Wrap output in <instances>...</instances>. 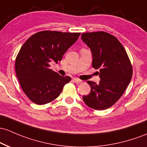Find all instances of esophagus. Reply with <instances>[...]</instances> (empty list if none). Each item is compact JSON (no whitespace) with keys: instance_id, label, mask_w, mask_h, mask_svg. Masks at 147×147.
Returning <instances> with one entry per match:
<instances>
[{"instance_id":"34e87169","label":"esophagus","mask_w":147,"mask_h":147,"mask_svg":"<svg viewBox=\"0 0 147 147\" xmlns=\"http://www.w3.org/2000/svg\"><path fill=\"white\" fill-rule=\"evenodd\" d=\"M73 81L75 82V83H77V84H80V83H81V82H82V80H79V79H77V78H74V79H73Z\"/></svg>"}]
</instances>
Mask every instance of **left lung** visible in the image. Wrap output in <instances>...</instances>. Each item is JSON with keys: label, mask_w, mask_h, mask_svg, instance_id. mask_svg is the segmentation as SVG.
Wrapping results in <instances>:
<instances>
[{"label": "left lung", "mask_w": 147, "mask_h": 147, "mask_svg": "<svg viewBox=\"0 0 147 147\" xmlns=\"http://www.w3.org/2000/svg\"><path fill=\"white\" fill-rule=\"evenodd\" d=\"M82 40L91 49L92 66L99 69V84L88 81L91 86L83 100L88 107L104 110L121 97L130 84L133 67L125 49L117 38L106 32L82 34Z\"/></svg>", "instance_id": "left-lung-1"}]
</instances>
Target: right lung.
I'll return each mask as SVG.
<instances>
[{"label": "right lung", "instance_id": "add662e5", "mask_svg": "<svg viewBox=\"0 0 147 147\" xmlns=\"http://www.w3.org/2000/svg\"><path fill=\"white\" fill-rule=\"evenodd\" d=\"M80 33L45 30L30 36L22 45L15 61L16 75L22 88L32 102L45 105L60 95L70 77L49 69V63L61 61Z\"/></svg>", "mask_w": 147, "mask_h": 147}]
</instances>
